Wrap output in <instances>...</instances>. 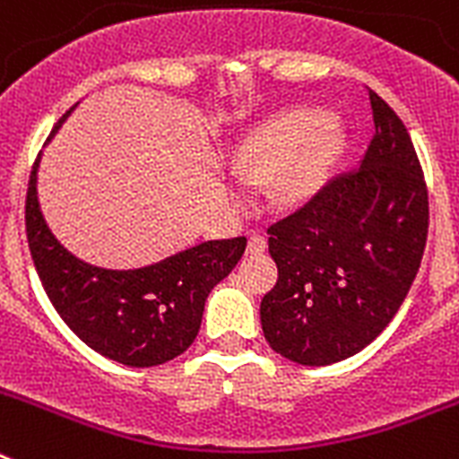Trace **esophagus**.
<instances>
[{
  "label": "esophagus",
  "instance_id": "obj_1",
  "mask_svg": "<svg viewBox=\"0 0 459 459\" xmlns=\"http://www.w3.org/2000/svg\"><path fill=\"white\" fill-rule=\"evenodd\" d=\"M266 250V237L264 234H250L248 238V255H259V253H264Z\"/></svg>",
  "mask_w": 459,
  "mask_h": 459
}]
</instances>
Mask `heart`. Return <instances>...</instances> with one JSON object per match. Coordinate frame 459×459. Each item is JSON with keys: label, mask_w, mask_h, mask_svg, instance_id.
<instances>
[{"label": "heart", "mask_w": 459, "mask_h": 459, "mask_svg": "<svg viewBox=\"0 0 459 459\" xmlns=\"http://www.w3.org/2000/svg\"><path fill=\"white\" fill-rule=\"evenodd\" d=\"M344 147L340 121L317 108H296L269 117L255 126L232 149L230 186L234 204L250 200L248 186L275 179V195L282 204H299L317 195Z\"/></svg>", "instance_id": "obj_1"}]
</instances>
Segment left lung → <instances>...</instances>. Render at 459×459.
Returning <instances> with one entry per match:
<instances>
[{"mask_svg":"<svg viewBox=\"0 0 459 459\" xmlns=\"http://www.w3.org/2000/svg\"><path fill=\"white\" fill-rule=\"evenodd\" d=\"M375 135L354 172L269 227L278 282L259 317L271 350L299 366L359 354L388 326L419 273L428 188L403 119L370 91Z\"/></svg>","mask_w":459,"mask_h":459,"instance_id":"8db88e82","label":"left lung"}]
</instances>
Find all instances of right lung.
I'll list each match as a JSON object with an SVG mask.
<instances>
[{
	"mask_svg": "<svg viewBox=\"0 0 459 459\" xmlns=\"http://www.w3.org/2000/svg\"><path fill=\"white\" fill-rule=\"evenodd\" d=\"M75 105L56 121L48 142ZM39 163L27 188L24 222L36 273L59 317L93 351L128 368L168 363L200 331L206 296L232 273L246 237L197 243L142 269H103L68 253L50 232L39 204Z\"/></svg>",
	"mask_w": 459,
	"mask_h": 459,
	"instance_id": "right-lung-1",
	"label": "right lung"
}]
</instances>
